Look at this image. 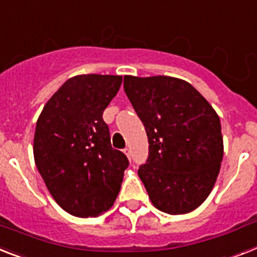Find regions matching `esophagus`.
Listing matches in <instances>:
<instances>
[{"label": "esophagus", "instance_id": "1", "mask_svg": "<svg viewBox=\"0 0 257 257\" xmlns=\"http://www.w3.org/2000/svg\"><path fill=\"white\" fill-rule=\"evenodd\" d=\"M124 153H125V156H126V157H128L129 160H131V149H129V148H125Z\"/></svg>", "mask_w": 257, "mask_h": 257}]
</instances>
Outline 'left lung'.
Instances as JSON below:
<instances>
[{
    "mask_svg": "<svg viewBox=\"0 0 257 257\" xmlns=\"http://www.w3.org/2000/svg\"><path fill=\"white\" fill-rule=\"evenodd\" d=\"M124 91L149 141L139 177L153 206L186 214L210 195L223 160L220 120L193 85L172 76H124Z\"/></svg>",
    "mask_w": 257,
    "mask_h": 257,
    "instance_id": "1",
    "label": "left lung"
}]
</instances>
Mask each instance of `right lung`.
I'll list each match as a JSON object with an SVG mask.
<instances>
[{"instance_id": "1", "label": "right lung", "mask_w": 257, "mask_h": 257, "mask_svg": "<svg viewBox=\"0 0 257 257\" xmlns=\"http://www.w3.org/2000/svg\"><path fill=\"white\" fill-rule=\"evenodd\" d=\"M121 81L118 75L74 76L39 114L35 165L56 203L71 215H100L113 206L120 191L129 161L110 145L103 112Z\"/></svg>"}]
</instances>
